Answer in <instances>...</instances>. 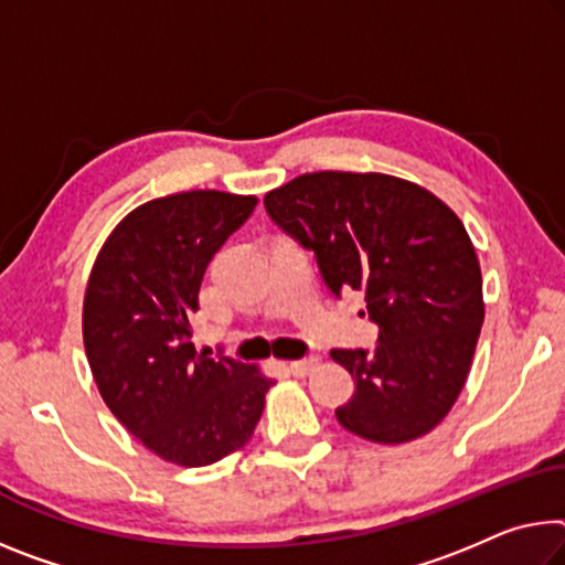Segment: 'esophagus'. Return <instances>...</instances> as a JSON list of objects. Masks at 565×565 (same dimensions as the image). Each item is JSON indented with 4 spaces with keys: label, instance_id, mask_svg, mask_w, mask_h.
Returning <instances> with one entry per match:
<instances>
[{
    "label": "esophagus",
    "instance_id": "esophagus-1",
    "mask_svg": "<svg viewBox=\"0 0 565 565\" xmlns=\"http://www.w3.org/2000/svg\"><path fill=\"white\" fill-rule=\"evenodd\" d=\"M319 356H307V360H297L289 364V372L297 374V377H307V374H311L319 366Z\"/></svg>",
    "mask_w": 565,
    "mask_h": 565
}]
</instances>
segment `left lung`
Masks as SVG:
<instances>
[{
    "instance_id": "left-lung-1",
    "label": "left lung",
    "mask_w": 565,
    "mask_h": 565,
    "mask_svg": "<svg viewBox=\"0 0 565 565\" xmlns=\"http://www.w3.org/2000/svg\"><path fill=\"white\" fill-rule=\"evenodd\" d=\"M266 213L315 250L334 297L362 291L380 327L374 352L331 349L354 377L339 425L382 445L445 419L480 337L482 276L462 221L425 188L384 173L321 170L268 191Z\"/></svg>"
}]
</instances>
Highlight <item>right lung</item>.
Masks as SVG:
<instances>
[{
	"instance_id": "add662e5",
	"label": "right lung",
	"mask_w": 565,
	"mask_h": 565,
	"mask_svg": "<svg viewBox=\"0 0 565 565\" xmlns=\"http://www.w3.org/2000/svg\"><path fill=\"white\" fill-rule=\"evenodd\" d=\"M254 205V195L223 191L142 203L89 271L83 339L97 390L130 435L183 468L241 450L274 384L258 366L195 352L188 321L213 254Z\"/></svg>"
}]
</instances>
